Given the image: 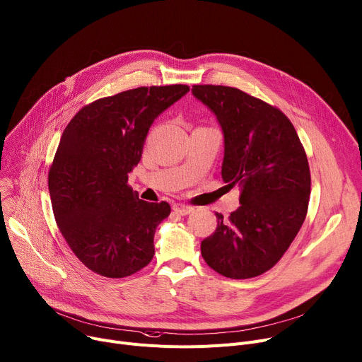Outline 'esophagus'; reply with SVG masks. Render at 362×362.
Here are the masks:
<instances>
[{"label":"esophagus","mask_w":362,"mask_h":362,"mask_svg":"<svg viewBox=\"0 0 362 362\" xmlns=\"http://www.w3.org/2000/svg\"><path fill=\"white\" fill-rule=\"evenodd\" d=\"M173 211L180 214V215H187V214H190L192 211H194V206L185 205V204H175L173 205Z\"/></svg>","instance_id":"obj_1"}]
</instances>
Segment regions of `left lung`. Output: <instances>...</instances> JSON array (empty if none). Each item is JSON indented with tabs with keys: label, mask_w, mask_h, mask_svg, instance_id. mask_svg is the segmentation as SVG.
Returning <instances> with one entry per match:
<instances>
[{
	"label": "left lung",
	"mask_w": 362,
	"mask_h": 362,
	"mask_svg": "<svg viewBox=\"0 0 362 362\" xmlns=\"http://www.w3.org/2000/svg\"><path fill=\"white\" fill-rule=\"evenodd\" d=\"M218 119L224 134L223 180L240 187L228 218L216 212V230L202 240L208 267L231 279L274 268L307 215L310 167L291 120L278 107L227 86L192 87Z\"/></svg>",
	"instance_id": "8db88e82"
}]
</instances>
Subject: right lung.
I'll return each instance as SVG.
<instances>
[{
	"instance_id": "right-lung-1",
	"label": "right lung",
	"mask_w": 362,
	"mask_h": 362,
	"mask_svg": "<svg viewBox=\"0 0 362 362\" xmlns=\"http://www.w3.org/2000/svg\"><path fill=\"white\" fill-rule=\"evenodd\" d=\"M189 91L185 84L138 87L81 107L64 129L47 175L55 220L86 267L125 278L154 256L167 202H146L128 185L154 119Z\"/></svg>"
}]
</instances>
